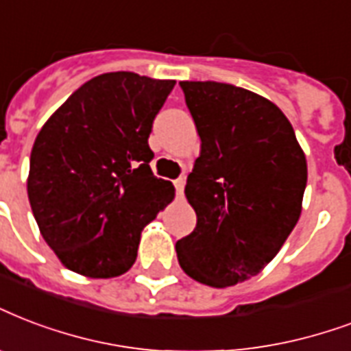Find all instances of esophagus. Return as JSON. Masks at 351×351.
<instances>
[{
  "label": "esophagus",
  "instance_id": "1",
  "mask_svg": "<svg viewBox=\"0 0 351 351\" xmlns=\"http://www.w3.org/2000/svg\"><path fill=\"white\" fill-rule=\"evenodd\" d=\"M173 184H175L176 193H178V195L184 193V186H186V178H184V176H180V178H176V180L173 182Z\"/></svg>",
  "mask_w": 351,
  "mask_h": 351
}]
</instances>
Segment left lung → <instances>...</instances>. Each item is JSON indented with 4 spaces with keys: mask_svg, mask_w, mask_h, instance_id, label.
<instances>
[{
    "mask_svg": "<svg viewBox=\"0 0 351 351\" xmlns=\"http://www.w3.org/2000/svg\"><path fill=\"white\" fill-rule=\"evenodd\" d=\"M200 136L186 197L197 226L176 241L187 276L228 287L272 261L298 223L307 164L276 104L215 80L180 82Z\"/></svg>",
    "mask_w": 351,
    "mask_h": 351,
    "instance_id": "1",
    "label": "left lung"
}]
</instances>
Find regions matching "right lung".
<instances>
[{"label": "right lung", "mask_w": 351, "mask_h": 351, "mask_svg": "<svg viewBox=\"0 0 351 351\" xmlns=\"http://www.w3.org/2000/svg\"><path fill=\"white\" fill-rule=\"evenodd\" d=\"M175 80L114 71L93 77L34 140L27 195L40 234L69 271L121 276L143 226L175 197L151 171L152 121Z\"/></svg>", "instance_id": "1"}]
</instances>
